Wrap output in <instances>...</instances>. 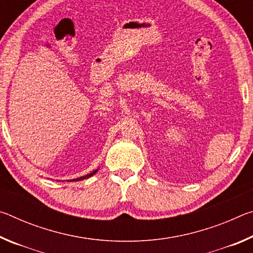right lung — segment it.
<instances>
[{
  "instance_id": "1",
  "label": "right lung",
  "mask_w": 253,
  "mask_h": 253,
  "mask_svg": "<svg viewBox=\"0 0 253 253\" xmlns=\"http://www.w3.org/2000/svg\"><path fill=\"white\" fill-rule=\"evenodd\" d=\"M97 172V169L96 170H93L92 173H90V174H87V175H84V176H81V177H78V178H75V179H71V181H81V179H84V178H88V177H90V176H92L93 174H95Z\"/></svg>"
}]
</instances>
